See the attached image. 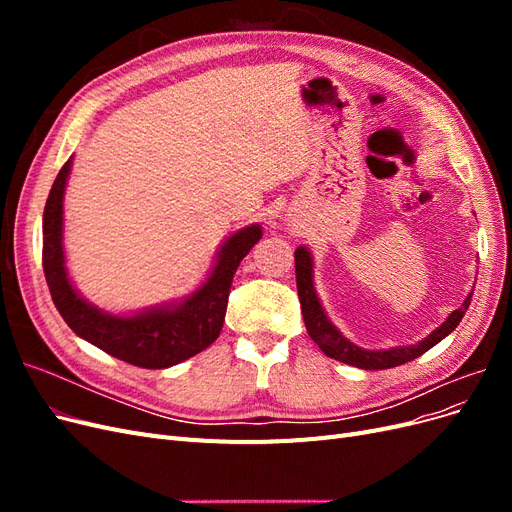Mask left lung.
Here are the masks:
<instances>
[{
	"label": "left lung",
	"mask_w": 512,
	"mask_h": 512,
	"mask_svg": "<svg viewBox=\"0 0 512 512\" xmlns=\"http://www.w3.org/2000/svg\"><path fill=\"white\" fill-rule=\"evenodd\" d=\"M294 269H297V290H299L303 322L309 337H312L318 344V348L327 356H331V359L342 361L346 365L361 367V369H369V371L391 369L397 365H404L408 361H414L416 356L425 354L429 348L442 342L446 335H451L457 329V324L461 322L463 314L468 312V307L472 303V292H470L466 301L461 303V307L455 309L453 314H448V318L440 324V327L433 329L425 339H421V342H416L412 346L367 350L350 342L348 337H344V333L335 327V324L329 320L327 312H324L314 286V256L305 245H299L297 250H294Z\"/></svg>",
	"instance_id": "8db88e82"
}]
</instances>
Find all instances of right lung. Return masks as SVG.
<instances>
[{"label": "right lung", "instance_id": "obj_1", "mask_svg": "<svg viewBox=\"0 0 512 512\" xmlns=\"http://www.w3.org/2000/svg\"><path fill=\"white\" fill-rule=\"evenodd\" d=\"M70 170L72 158L59 170L42 215L44 277L68 327L115 359L145 369L173 367L209 348L222 331L232 277L239 262L260 241L262 226L250 224L226 237L205 282L188 297L130 314L106 312L76 290L66 267L64 194Z\"/></svg>", "mask_w": 512, "mask_h": 512}]
</instances>
